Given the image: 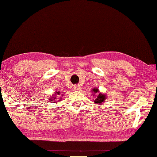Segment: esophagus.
Segmentation results:
<instances>
[{"mask_svg":"<svg viewBox=\"0 0 157 157\" xmlns=\"http://www.w3.org/2000/svg\"><path fill=\"white\" fill-rule=\"evenodd\" d=\"M80 88H81V87L79 86V85H75V86H74V90H80Z\"/></svg>","mask_w":157,"mask_h":157,"instance_id":"1","label":"esophagus"}]
</instances>
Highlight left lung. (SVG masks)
<instances>
[{"mask_svg": "<svg viewBox=\"0 0 157 157\" xmlns=\"http://www.w3.org/2000/svg\"><path fill=\"white\" fill-rule=\"evenodd\" d=\"M92 91V96H95V99H94V102L97 104L101 105V104L104 102V101L107 99L106 94H104L101 92H99V90L98 88H95L91 90Z\"/></svg>", "mask_w": 157, "mask_h": 157, "instance_id": "8db88e82", "label": "left lung"}]
</instances>
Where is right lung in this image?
<instances>
[{
    "label": "right lung",
    "mask_w": 157,
    "mask_h": 157,
    "mask_svg": "<svg viewBox=\"0 0 157 157\" xmlns=\"http://www.w3.org/2000/svg\"><path fill=\"white\" fill-rule=\"evenodd\" d=\"M62 94H60V92L59 91H58V90H56V92L53 93V95L51 96L50 97V100L49 101H51L50 102H51V103H56V99H58V101H61L62 100V98H59V99L58 98V95H61ZM59 97H61V96H59Z\"/></svg>",
    "instance_id": "obj_1"
}]
</instances>
